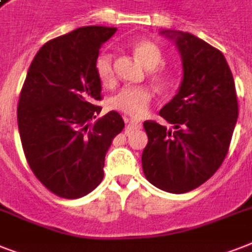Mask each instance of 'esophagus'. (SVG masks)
Masks as SVG:
<instances>
[{
	"label": "esophagus",
	"instance_id": "esophagus-1",
	"mask_svg": "<svg viewBox=\"0 0 252 252\" xmlns=\"http://www.w3.org/2000/svg\"><path fill=\"white\" fill-rule=\"evenodd\" d=\"M126 123V126L129 128V129H141L142 124L140 120L137 119H130V118H126L124 119Z\"/></svg>",
	"mask_w": 252,
	"mask_h": 252
}]
</instances>
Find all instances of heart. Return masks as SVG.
Returning <instances> with one entry per match:
<instances>
[{"instance_id":"b5f03b06","label":"heart","mask_w":252,"mask_h":252,"mask_svg":"<svg viewBox=\"0 0 252 252\" xmlns=\"http://www.w3.org/2000/svg\"><path fill=\"white\" fill-rule=\"evenodd\" d=\"M133 52L146 69L150 77L159 84H166L170 80V72L162 66L163 51L157 43L152 40H140L133 45ZM95 73L103 86H114L116 77L114 69V56L108 52L99 55L95 61ZM153 91L146 86H126L114 95L110 100L111 108L122 111L124 114L141 118L148 112Z\"/></svg>"}]
</instances>
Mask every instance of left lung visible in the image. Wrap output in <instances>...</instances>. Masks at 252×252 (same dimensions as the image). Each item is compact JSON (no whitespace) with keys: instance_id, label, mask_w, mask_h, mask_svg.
Here are the masks:
<instances>
[{"instance_id":"left-lung-1","label":"left lung","mask_w":252,"mask_h":252,"mask_svg":"<svg viewBox=\"0 0 252 252\" xmlns=\"http://www.w3.org/2000/svg\"><path fill=\"white\" fill-rule=\"evenodd\" d=\"M161 33L179 49L183 81L178 94L159 111L174 130L152 120L144 123L148 145L142 152V170L162 191L184 193L207 182L226 157L238 100L222 52L192 33L171 30Z\"/></svg>"}]
</instances>
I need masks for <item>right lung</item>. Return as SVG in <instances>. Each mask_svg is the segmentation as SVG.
<instances>
[{
	"mask_svg": "<svg viewBox=\"0 0 252 252\" xmlns=\"http://www.w3.org/2000/svg\"><path fill=\"white\" fill-rule=\"evenodd\" d=\"M115 27L87 26L47 41L33 57L18 102V129L26 159L41 184L78 199L102 182L104 157L124 128L102 107L95 61Z\"/></svg>",
	"mask_w": 252,
	"mask_h": 252,
	"instance_id": "1",
	"label": "right lung"
}]
</instances>
